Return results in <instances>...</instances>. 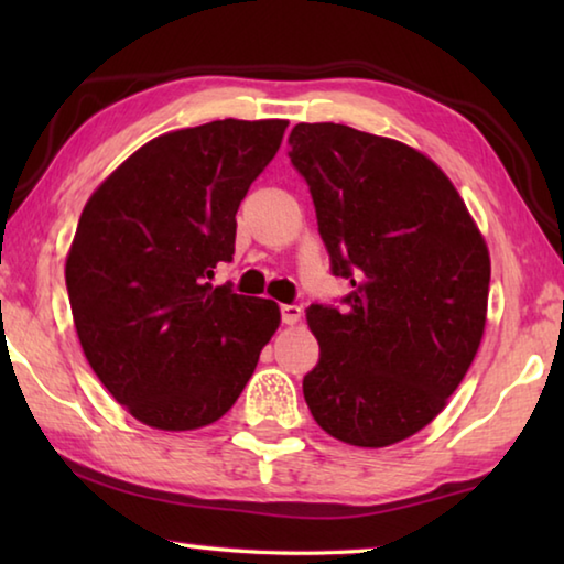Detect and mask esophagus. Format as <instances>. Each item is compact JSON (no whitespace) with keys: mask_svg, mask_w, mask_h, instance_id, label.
<instances>
[{"mask_svg":"<svg viewBox=\"0 0 564 564\" xmlns=\"http://www.w3.org/2000/svg\"><path fill=\"white\" fill-rule=\"evenodd\" d=\"M281 321L285 323V326H293V323H299L301 321V305L283 303L281 305Z\"/></svg>","mask_w":564,"mask_h":564,"instance_id":"34e87169","label":"esophagus"}]
</instances>
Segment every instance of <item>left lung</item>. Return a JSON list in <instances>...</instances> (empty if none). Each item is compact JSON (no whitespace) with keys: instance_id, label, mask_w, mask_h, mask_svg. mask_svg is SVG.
<instances>
[{"instance_id":"8db88e82","label":"left lung","mask_w":564,"mask_h":564,"mask_svg":"<svg viewBox=\"0 0 564 564\" xmlns=\"http://www.w3.org/2000/svg\"><path fill=\"white\" fill-rule=\"evenodd\" d=\"M289 144L330 273L350 283L343 308H305L321 346L305 403L343 443L405 441L445 408L480 346L488 246L420 151L343 123H295Z\"/></svg>"}]
</instances>
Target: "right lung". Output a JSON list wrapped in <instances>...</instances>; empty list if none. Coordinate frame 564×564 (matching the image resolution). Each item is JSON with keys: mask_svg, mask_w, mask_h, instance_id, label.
Masks as SVG:
<instances>
[{"mask_svg": "<svg viewBox=\"0 0 564 564\" xmlns=\"http://www.w3.org/2000/svg\"><path fill=\"white\" fill-rule=\"evenodd\" d=\"M289 121L224 119L159 137L84 206L66 259L79 343L104 388L159 431L221 417L279 328V305L214 285L236 212Z\"/></svg>", "mask_w": 564, "mask_h": 564, "instance_id": "1", "label": "right lung"}]
</instances>
